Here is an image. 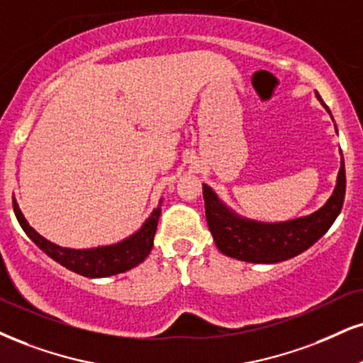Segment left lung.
I'll use <instances>...</instances> for the list:
<instances>
[{
  "instance_id": "8db88e82",
  "label": "left lung",
  "mask_w": 363,
  "mask_h": 363,
  "mask_svg": "<svg viewBox=\"0 0 363 363\" xmlns=\"http://www.w3.org/2000/svg\"><path fill=\"white\" fill-rule=\"evenodd\" d=\"M316 97L330 113L318 92ZM345 186V163L342 158L337 186L323 207L311 216L269 223L237 216L218 199L216 191L203 185L205 216L216 245L222 254L245 262L274 264L305 252L326 234L343 207Z\"/></svg>"
}]
</instances>
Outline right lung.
<instances>
[{"mask_svg":"<svg viewBox=\"0 0 363 363\" xmlns=\"http://www.w3.org/2000/svg\"><path fill=\"white\" fill-rule=\"evenodd\" d=\"M161 202L163 199L160 200L158 207L151 212V216L146 218L141 229H138L133 235L126 237L118 244L99 245V247L92 249L60 247L40 235L33 227H30L15 199H13V210H15V216L25 234L53 261L80 276L107 277L133 269L147 257V254L153 249L156 225H158V218L161 216Z\"/></svg>","mask_w":363,"mask_h":363,"instance_id":"1","label":"right lung"}]
</instances>
